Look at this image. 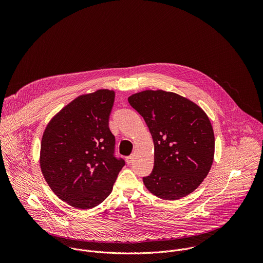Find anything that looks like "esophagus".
I'll use <instances>...</instances> for the list:
<instances>
[{
	"mask_svg": "<svg viewBox=\"0 0 263 263\" xmlns=\"http://www.w3.org/2000/svg\"><path fill=\"white\" fill-rule=\"evenodd\" d=\"M133 158H134V155H131V156H129V157H127V163L128 164H131L132 162H133Z\"/></svg>",
	"mask_w": 263,
	"mask_h": 263,
	"instance_id": "esophagus-1",
	"label": "esophagus"
}]
</instances>
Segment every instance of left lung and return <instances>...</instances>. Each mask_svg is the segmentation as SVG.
Here are the masks:
<instances>
[{
  "label": "left lung",
  "instance_id": "obj_1",
  "mask_svg": "<svg viewBox=\"0 0 263 263\" xmlns=\"http://www.w3.org/2000/svg\"><path fill=\"white\" fill-rule=\"evenodd\" d=\"M128 102L154 141V168L143 178L146 190L168 201L192 194L214 158V133L206 112L190 99L161 89L133 93Z\"/></svg>",
  "mask_w": 263,
  "mask_h": 263
}]
</instances>
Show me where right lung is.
I'll return each mask as SVG.
<instances>
[{
    "label": "right lung",
    "mask_w": 263,
    "mask_h": 263,
    "mask_svg": "<svg viewBox=\"0 0 263 263\" xmlns=\"http://www.w3.org/2000/svg\"><path fill=\"white\" fill-rule=\"evenodd\" d=\"M115 97L109 89L77 97L50 120L43 134V176L60 200L79 210L100 205L125 164L114 156L115 136L108 127Z\"/></svg>",
    "instance_id": "obj_1"
}]
</instances>
